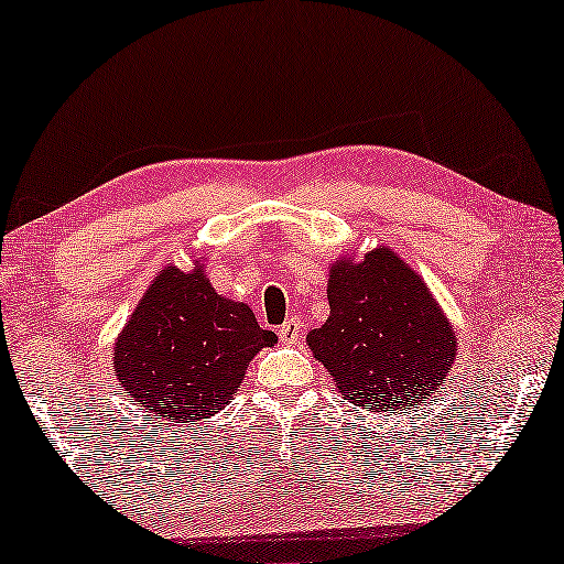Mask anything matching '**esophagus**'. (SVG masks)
Returning a JSON list of instances; mask_svg holds the SVG:
<instances>
[{
    "label": "esophagus",
    "mask_w": 564,
    "mask_h": 564,
    "mask_svg": "<svg viewBox=\"0 0 564 564\" xmlns=\"http://www.w3.org/2000/svg\"><path fill=\"white\" fill-rule=\"evenodd\" d=\"M299 336H301V324H299V321H296V318L283 321L281 328H279L281 344H296Z\"/></svg>",
    "instance_id": "34e87169"
}]
</instances>
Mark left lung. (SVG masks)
Here are the masks:
<instances>
[{
    "instance_id": "1",
    "label": "left lung",
    "mask_w": 564,
    "mask_h": 564,
    "mask_svg": "<svg viewBox=\"0 0 564 564\" xmlns=\"http://www.w3.org/2000/svg\"><path fill=\"white\" fill-rule=\"evenodd\" d=\"M326 324L306 336L338 394L373 411L426 404L457 359V334L422 275L389 246L328 271Z\"/></svg>"
}]
</instances>
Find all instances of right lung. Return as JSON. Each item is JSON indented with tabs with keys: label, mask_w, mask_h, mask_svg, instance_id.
<instances>
[{
	"label": "right lung",
	"mask_w": 564,
	"mask_h": 564,
	"mask_svg": "<svg viewBox=\"0 0 564 564\" xmlns=\"http://www.w3.org/2000/svg\"><path fill=\"white\" fill-rule=\"evenodd\" d=\"M275 341L246 303L213 289L205 258L191 271L167 263L115 338V377L155 419L200 422L236 397L253 356Z\"/></svg>",
	"instance_id": "right-lung-1"
}]
</instances>
